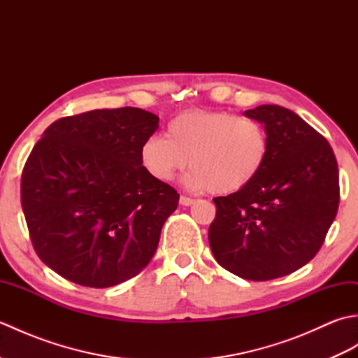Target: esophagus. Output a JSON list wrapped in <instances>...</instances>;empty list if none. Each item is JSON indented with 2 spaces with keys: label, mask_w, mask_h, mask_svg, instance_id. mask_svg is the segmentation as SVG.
<instances>
[{
  "label": "esophagus",
  "mask_w": 358,
  "mask_h": 358,
  "mask_svg": "<svg viewBox=\"0 0 358 358\" xmlns=\"http://www.w3.org/2000/svg\"><path fill=\"white\" fill-rule=\"evenodd\" d=\"M194 203H195V200L194 199H189V196H186V195H181L180 196V204H181V206H192Z\"/></svg>",
  "instance_id": "1"
}]
</instances>
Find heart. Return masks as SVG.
Segmentation results:
<instances>
[{
    "label": "heart",
    "instance_id": "heart-1",
    "mask_svg": "<svg viewBox=\"0 0 358 358\" xmlns=\"http://www.w3.org/2000/svg\"><path fill=\"white\" fill-rule=\"evenodd\" d=\"M269 155V136L260 121L226 110H187L172 118L166 136L141 144V164L159 183L187 166L185 185L192 191L229 195L258 177Z\"/></svg>",
    "mask_w": 358,
    "mask_h": 358
}]
</instances>
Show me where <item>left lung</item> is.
<instances>
[{"label":"left lung","mask_w":358,"mask_h":358,"mask_svg":"<svg viewBox=\"0 0 358 358\" xmlns=\"http://www.w3.org/2000/svg\"><path fill=\"white\" fill-rule=\"evenodd\" d=\"M245 115L264 124L269 155L248 187L214 199L209 245L226 271L266 281L295 272L320 250L338 209V167L324 136L295 112L263 104Z\"/></svg>","instance_id":"1"}]
</instances>
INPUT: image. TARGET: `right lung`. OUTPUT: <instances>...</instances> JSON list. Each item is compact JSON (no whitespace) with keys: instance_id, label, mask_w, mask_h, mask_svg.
Wrapping results in <instances>:
<instances>
[{"instance_id":"1","label":"right lung","mask_w":358,"mask_h":358,"mask_svg":"<svg viewBox=\"0 0 358 358\" xmlns=\"http://www.w3.org/2000/svg\"><path fill=\"white\" fill-rule=\"evenodd\" d=\"M158 120L138 108L64 117L30 152L21 175L30 240L41 262L66 280L115 286L154 257L180 199L140 159Z\"/></svg>"}]
</instances>
